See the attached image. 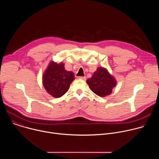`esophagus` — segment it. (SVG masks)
Segmentation results:
<instances>
[{"mask_svg":"<svg viewBox=\"0 0 159 159\" xmlns=\"http://www.w3.org/2000/svg\"><path fill=\"white\" fill-rule=\"evenodd\" d=\"M78 78L80 79H82L83 80H86V77H78Z\"/></svg>","mask_w":159,"mask_h":159,"instance_id":"34e87169","label":"esophagus"}]
</instances>
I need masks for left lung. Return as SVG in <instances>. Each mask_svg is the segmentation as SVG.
Listing matches in <instances>:
<instances>
[{
    "label": "left lung",
    "instance_id": "8db88e82",
    "mask_svg": "<svg viewBox=\"0 0 159 159\" xmlns=\"http://www.w3.org/2000/svg\"><path fill=\"white\" fill-rule=\"evenodd\" d=\"M90 89L96 95L105 97L111 94L112 88L116 86V82L104 68H98L91 78L87 80Z\"/></svg>",
    "mask_w": 159,
    "mask_h": 159
}]
</instances>
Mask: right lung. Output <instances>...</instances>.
Returning a JSON list of instances; mask_svg holds the SVG:
<instances>
[{
  "label": "right lung",
  "mask_w": 159,
  "mask_h": 159,
  "mask_svg": "<svg viewBox=\"0 0 159 159\" xmlns=\"http://www.w3.org/2000/svg\"><path fill=\"white\" fill-rule=\"evenodd\" d=\"M74 79V73L66 71L63 63L51 61L43 76V84L48 93L58 98L68 91Z\"/></svg>",
  "instance_id": "add662e5"
}]
</instances>
